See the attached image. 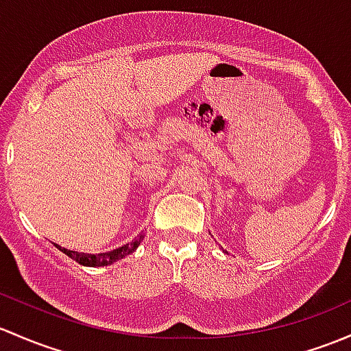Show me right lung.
Returning <instances> with one entry per match:
<instances>
[{"label": "right lung", "mask_w": 351, "mask_h": 351, "mask_svg": "<svg viewBox=\"0 0 351 351\" xmlns=\"http://www.w3.org/2000/svg\"><path fill=\"white\" fill-rule=\"evenodd\" d=\"M143 241V235H139L138 239H134L131 243H126V245L119 247V249H114L110 252H104V254H86V252H75V250H69L65 247L57 245V249H60L62 252L67 254L70 259H73L75 263L82 264V265H88V267H99V265H109L116 261L123 259V257L129 256V254L134 252L138 249V245Z\"/></svg>", "instance_id": "1"}]
</instances>
